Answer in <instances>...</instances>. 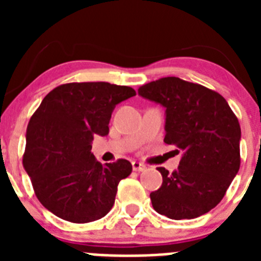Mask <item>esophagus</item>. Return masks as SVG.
I'll list each match as a JSON object with an SVG mask.
<instances>
[{
    "label": "esophagus",
    "instance_id": "esophagus-1",
    "mask_svg": "<svg viewBox=\"0 0 261 261\" xmlns=\"http://www.w3.org/2000/svg\"><path fill=\"white\" fill-rule=\"evenodd\" d=\"M132 168H133V171L140 172V171H145V170H146V166H145L144 163L135 161V162H132Z\"/></svg>",
    "mask_w": 261,
    "mask_h": 261
}]
</instances>
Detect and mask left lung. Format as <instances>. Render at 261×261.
I'll return each instance as SVG.
<instances>
[{"label":"left lung","instance_id":"8db88e82","mask_svg":"<svg viewBox=\"0 0 261 261\" xmlns=\"http://www.w3.org/2000/svg\"><path fill=\"white\" fill-rule=\"evenodd\" d=\"M138 94L166 108L165 142L183 151L172 174L150 193L154 211L171 220H191L220 204L241 167V125L221 94L177 77L142 85Z\"/></svg>","mask_w":261,"mask_h":261}]
</instances>
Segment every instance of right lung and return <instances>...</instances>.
<instances>
[{"mask_svg":"<svg viewBox=\"0 0 261 261\" xmlns=\"http://www.w3.org/2000/svg\"><path fill=\"white\" fill-rule=\"evenodd\" d=\"M135 95L129 86L71 82L53 89L34 112L23 167L38 200L55 216L87 223L111 211L132 165L126 159L102 165L91 154V142L108 135L115 106Z\"/></svg>","mask_w":261,"mask_h":261,"instance_id":"add662e5","label":"right lung"}]
</instances>
